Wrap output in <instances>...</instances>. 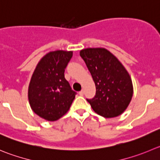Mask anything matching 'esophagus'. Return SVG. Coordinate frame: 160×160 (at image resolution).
I'll return each mask as SVG.
<instances>
[{
    "mask_svg": "<svg viewBox=\"0 0 160 160\" xmlns=\"http://www.w3.org/2000/svg\"><path fill=\"white\" fill-rule=\"evenodd\" d=\"M79 95L80 96H83L84 95V90H81L79 92Z\"/></svg>",
    "mask_w": 160,
    "mask_h": 160,
    "instance_id": "obj_1",
    "label": "esophagus"
}]
</instances>
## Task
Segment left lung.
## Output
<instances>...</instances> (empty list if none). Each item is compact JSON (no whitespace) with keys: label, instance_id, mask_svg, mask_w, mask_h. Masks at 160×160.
<instances>
[{"label":"left lung","instance_id":"8db88e82","mask_svg":"<svg viewBox=\"0 0 160 160\" xmlns=\"http://www.w3.org/2000/svg\"><path fill=\"white\" fill-rule=\"evenodd\" d=\"M96 86V95L86 99L92 110L104 118L118 116L127 108L133 97L130 76L119 60L104 48L80 51Z\"/></svg>","mask_w":160,"mask_h":160}]
</instances>
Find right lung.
<instances>
[{"instance_id": "add662e5", "label": "right lung", "mask_w": 160, "mask_h": 160, "mask_svg": "<svg viewBox=\"0 0 160 160\" xmlns=\"http://www.w3.org/2000/svg\"><path fill=\"white\" fill-rule=\"evenodd\" d=\"M72 51L50 52L38 63L28 88L29 103L41 118L56 121L70 109L76 92L64 78Z\"/></svg>"}]
</instances>
